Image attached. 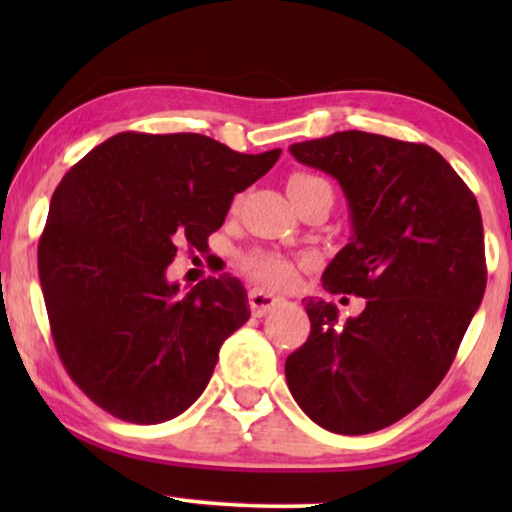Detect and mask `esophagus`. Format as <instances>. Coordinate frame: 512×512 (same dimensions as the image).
Listing matches in <instances>:
<instances>
[{
	"mask_svg": "<svg viewBox=\"0 0 512 512\" xmlns=\"http://www.w3.org/2000/svg\"><path fill=\"white\" fill-rule=\"evenodd\" d=\"M279 303H282V298L272 296V293H268V291H263V289L249 291V305H251V312H254L256 317H263V314L272 312Z\"/></svg>",
	"mask_w": 512,
	"mask_h": 512,
	"instance_id": "obj_1",
	"label": "esophagus"
}]
</instances>
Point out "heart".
<instances>
[{"instance_id": "b5f03b06", "label": "heart", "mask_w": 512, "mask_h": 512, "mask_svg": "<svg viewBox=\"0 0 512 512\" xmlns=\"http://www.w3.org/2000/svg\"><path fill=\"white\" fill-rule=\"evenodd\" d=\"M305 179H317L310 177V174H293L289 184L293 181H305ZM242 268L247 275L254 279L256 284L270 286V289H282V286H289L296 277V265H293L291 258L284 254H277V251H251V254L244 258Z\"/></svg>"}]
</instances>
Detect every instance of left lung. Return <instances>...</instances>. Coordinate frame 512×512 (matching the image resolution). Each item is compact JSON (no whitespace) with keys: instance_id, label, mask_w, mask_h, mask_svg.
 Returning <instances> with one entry per match:
<instances>
[{"instance_id":"obj_1","label":"left lung","mask_w":512,"mask_h":512,"mask_svg":"<svg viewBox=\"0 0 512 512\" xmlns=\"http://www.w3.org/2000/svg\"><path fill=\"white\" fill-rule=\"evenodd\" d=\"M289 151L347 195L352 237L321 284L366 310L338 321L333 303L307 300L310 338L286 359V384L312 422L363 436L415 410L450 370L485 296L480 207L426 144L345 130Z\"/></svg>"}]
</instances>
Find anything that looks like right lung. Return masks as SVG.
Returning <instances> with one entry per match:
<instances>
[{
    "mask_svg": "<svg viewBox=\"0 0 512 512\" xmlns=\"http://www.w3.org/2000/svg\"><path fill=\"white\" fill-rule=\"evenodd\" d=\"M279 153L118 132L62 177L39 237L41 291L62 366L109 415L160 424L205 391L223 340L247 324V291L223 275L179 293L165 270L179 247L205 254L235 193Z\"/></svg>",
    "mask_w": 512,
    "mask_h": 512,
    "instance_id": "obj_1",
    "label": "right lung"
}]
</instances>
